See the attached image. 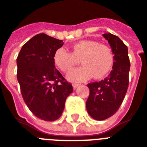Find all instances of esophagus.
Masks as SVG:
<instances>
[{
	"label": "esophagus",
	"instance_id": "obj_1",
	"mask_svg": "<svg viewBox=\"0 0 147 147\" xmlns=\"http://www.w3.org/2000/svg\"><path fill=\"white\" fill-rule=\"evenodd\" d=\"M79 84H72V87H73L74 89H76L78 87H79Z\"/></svg>",
	"mask_w": 147,
	"mask_h": 147
}]
</instances>
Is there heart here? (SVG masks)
Listing matches in <instances>:
<instances>
[{"label":"heart","instance_id":"heart-1","mask_svg":"<svg viewBox=\"0 0 147 147\" xmlns=\"http://www.w3.org/2000/svg\"><path fill=\"white\" fill-rule=\"evenodd\" d=\"M83 66L70 71L66 78L71 82L87 81L93 76L101 79L109 73L114 56L108 45L94 40H81L74 44L69 52L64 48L57 49L53 55L55 66L63 72L69 71L79 61Z\"/></svg>","mask_w":147,"mask_h":147}]
</instances>
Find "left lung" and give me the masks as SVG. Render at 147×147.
I'll list each match as a JSON object with an SVG mask.
<instances>
[{"instance_id": "8db88e82", "label": "left lung", "mask_w": 147, "mask_h": 147, "mask_svg": "<svg viewBox=\"0 0 147 147\" xmlns=\"http://www.w3.org/2000/svg\"><path fill=\"white\" fill-rule=\"evenodd\" d=\"M108 41L114 55V63L109 76L98 82L88 84L90 95L86 102L87 113L96 120L113 116L121 105L129 87L130 70L128 48L113 34H102Z\"/></svg>"}]
</instances>
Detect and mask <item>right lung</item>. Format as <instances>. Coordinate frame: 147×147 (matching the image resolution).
Here are the masks:
<instances>
[{"instance_id": "right-lung-1", "label": "right lung", "mask_w": 147, "mask_h": 147, "mask_svg": "<svg viewBox=\"0 0 147 147\" xmlns=\"http://www.w3.org/2000/svg\"><path fill=\"white\" fill-rule=\"evenodd\" d=\"M63 40L45 34L34 36L22 46L17 61V79L25 104L36 117L59 119L73 88L55 69L53 55Z\"/></svg>"}]
</instances>
